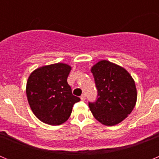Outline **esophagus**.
Masks as SVG:
<instances>
[{"label": "esophagus", "instance_id": "34e87169", "mask_svg": "<svg viewBox=\"0 0 159 159\" xmlns=\"http://www.w3.org/2000/svg\"><path fill=\"white\" fill-rule=\"evenodd\" d=\"M85 99H86V95H85V94H83V95L80 96V99L82 101H84L85 100Z\"/></svg>", "mask_w": 159, "mask_h": 159}]
</instances>
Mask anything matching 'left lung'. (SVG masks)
<instances>
[{"label": "left lung", "instance_id": "obj_1", "mask_svg": "<svg viewBox=\"0 0 159 159\" xmlns=\"http://www.w3.org/2000/svg\"><path fill=\"white\" fill-rule=\"evenodd\" d=\"M98 92L88 102L94 117L106 126H114L127 117L135 106L137 91L128 71L116 64L101 60L92 67Z\"/></svg>", "mask_w": 159, "mask_h": 159}]
</instances>
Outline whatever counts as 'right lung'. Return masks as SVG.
I'll list each match as a JSON object with an SVG mask.
<instances>
[{"mask_svg":"<svg viewBox=\"0 0 159 159\" xmlns=\"http://www.w3.org/2000/svg\"><path fill=\"white\" fill-rule=\"evenodd\" d=\"M71 67L66 64L40 67L28 79L26 94L35 116L52 126L64 123L70 117L73 105L80 99L72 95L67 79Z\"/></svg>","mask_w":159,"mask_h":159,"instance_id":"1","label":"right lung"}]
</instances>
